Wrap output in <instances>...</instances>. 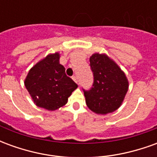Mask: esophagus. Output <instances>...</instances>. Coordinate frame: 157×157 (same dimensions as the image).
<instances>
[{
	"label": "esophagus",
	"instance_id": "esophagus-1",
	"mask_svg": "<svg viewBox=\"0 0 157 157\" xmlns=\"http://www.w3.org/2000/svg\"><path fill=\"white\" fill-rule=\"evenodd\" d=\"M72 79H73V81H74V82H75L76 83H77V77H76L75 75H73V76H72Z\"/></svg>",
	"mask_w": 157,
	"mask_h": 157
}]
</instances>
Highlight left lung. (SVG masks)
I'll return each instance as SVG.
<instances>
[{"mask_svg":"<svg viewBox=\"0 0 157 157\" xmlns=\"http://www.w3.org/2000/svg\"><path fill=\"white\" fill-rule=\"evenodd\" d=\"M93 84L83 89L86 103L92 112L107 114L120 107L128 88L126 75L115 62L106 55L94 54L90 57Z\"/></svg>","mask_w":157,"mask_h":157,"instance_id":"1","label":"left lung"}]
</instances>
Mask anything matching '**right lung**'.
Here are the masks:
<instances>
[{
    "label": "right lung",
    "mask_w": 157,
    "mask_h": 157,
    "mask_svg": "<svg viewBox=\"0 0 157 157\" xmlns=\"http://www.w3.org/2000/svg\"><path fill=\"white\" fill-rule=\"evenodd\" d=\"M24 84L36 105L51 111L65 105L77 87L59 64V53L48 55L37 63L29 71Z\"/></svg>",
    "instance_id": "1"
}]
</instances>
